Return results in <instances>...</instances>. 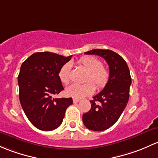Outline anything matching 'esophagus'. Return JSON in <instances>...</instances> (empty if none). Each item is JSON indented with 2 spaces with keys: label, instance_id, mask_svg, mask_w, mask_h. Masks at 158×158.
Wrapping results in <instances>:
<instances>
[{
  "label": "esophagus",
  "instance_id": "esophagus-1",
  "mask_svg": "<svg viewBox=\"0 0 158 158\" xmlns=\"http://www.w3.org/2000/svg\"><path fill=\"white\" fill-rule=\"evenodd\" d=\"M80 99H76V98H74L73 99V102H74V103H78V102H80Z\"/></svg>",
  "mask_w": 158,
  "mask_h": 158
}]
</instances>
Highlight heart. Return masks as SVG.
<instances>
[{
  "mask_svg": "<svg viewBox=\"0 0 158 158\" xmlns=\"http://www.w3.org/2000/svg\"><path fill=\"white\" fill-rule=\"evenodd\" d=\"M79 64L83 66L88 74L86 77L84 84H73L65 89V94L68 97L76 99L83 98L93 94L95 91L96 84L98 89H103L108 84L110 80V72L108 69L103 66L101 61L94 56H84L79 60ZM71 64L68 62L64 64L59 70L58 77L64 84H68L71 81Z\"/></svg>",
  "mask_w": 158,
  "mask_h": 158,
  "instance_id": "b5f03b06",
  "label": "heart"
}]
</instances>
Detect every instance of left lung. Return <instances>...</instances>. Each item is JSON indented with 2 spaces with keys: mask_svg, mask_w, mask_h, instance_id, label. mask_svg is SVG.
<instances>
[{
  "mask_svg": "<svg viewBox=\"0 0 158 158\" xmlns=\"http://www.w3.org/2000/svg\"><path fill=\"white\" fill-rule=\"evenodd\" d=\"M84 54L102 57L110 69L108 84L101 92L93 97L90 111L84 113L82 118L84 126L88 129L103 131L116 123L127 105L131 84L130 71L123 57L111 50L93 49Z\"/></svg>",
  "mask_w": 158,
  "mask_h": 158,
  "instance_id": "obj_1",
  "label": "left lung"
}]
</instances>
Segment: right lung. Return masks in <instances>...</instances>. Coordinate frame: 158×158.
<instances>
[{
	"label": "right lung",
	"instance_id": "right-lung-1",
	"mask_svg": "<svg viewBox=\"0 0 158 158\" xmlns=\"http://www.w3.org/2000/svg\"><path fill=\"white\" fill-rule=\"evenodd\" d=\"M44 52L30 55L23 62L18 75L19 97L24 113L35 127L52 131L61 124L72 98H52L64 90L58 77L60 68L71 60Z\"/></svg>",
	"mask_w": 158,
	"mask_h": 158
}]
</instances>
